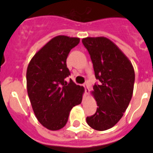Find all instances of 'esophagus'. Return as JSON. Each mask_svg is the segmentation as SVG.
Segmentation results:
<instances>
[{"instance_id": "1", "label": "esophagus", "mask_w": 153, "mask_h": 153, "mask_svg": "<svg viewBox=\"0 0 153 153\" xmlns=\"http://www.w3.org/2000/svg\"><path fill=\"white\" fill-rule=\"evenodd\" d=\"M83 86L85 87V93H86V95H88L89 93H90V88H89V84L88 83L86 82L83 84Z\"/></svg>"}]
</instances>
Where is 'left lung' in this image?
<instances>
[{"label":"left lung","instance_id":"left-lung-1","mask_svg":"<svg viewBox=\"0 0 153 153\" xmlns=\"http://www.w3.org/2000/svg\"><path fill=\"white\" fill-rule=\"evenodd\" d=\"M93 62L95 76L100 83L93 86L97 112L86 117L91 128L104 131L114 126L123 116L133 93L135 72L132 63L116 44L104 36L82 40Z\"/></svg>","mask_w":153,"mask_h":153}]
</instances>
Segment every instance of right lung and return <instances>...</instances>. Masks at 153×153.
<instances>
[{"label": "right lung", "instance_id": "obj_1", "mask_svg": "<svg viewBox=\"0 0 153 153\" xmlns=\"http://www.w3.org/2000/svg\"><path fill=\"white\" fill-rule=\"evenodd\" d=\"M79 43L78 37L59 35L35 53L27 70V89L34 114L50 130H59L67 123L70 110L82 102L84 88L72 79L67 58Z\"/></svg>", "mask_w": 153, "mask_h": 153}]
</instances>
